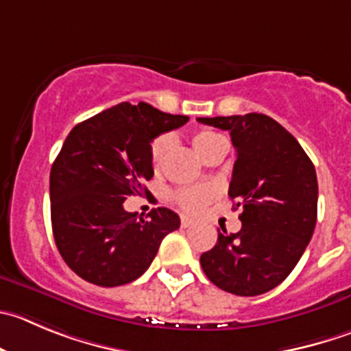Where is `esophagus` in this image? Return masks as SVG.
<instances>
[{
    "mask_svg": "<svg viewBox=\"0 0 351 351\" xmlns=\"http://www.w3.org/2000/svg\"><path fill=\"white\" fill-rule=\"evenodd\" d=\"M193 223H195V220H193L191 217H186V215L181 217V226H182V228H191Z\"/></svg>",
    "mask_w": 351,
    "mask_h": 351,
    "instance_id": "obj_1",
    "label": "esophagus"
}]
</instances>
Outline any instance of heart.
Wrapping results in <instances>:
<instances>
[{"instance_id":"b5f03b06","label":"heart","mask_w":351,"mask_h":351,"mask_svg":"<svg viewBox=\"0 0 351 351\" xmlns=\"http://www.w3.org/2000/svg\"><path fill=\"white\" fill-rule=\"evenodd\" d=\"M223 138L213 131H198L191 136V143L195 146L196 153L202 156L203 160L210 155L213 148L219 143H222ZM172 145V138L169 134H160L158 138L153 139L152 146H149V162L155 172L162 169L163 162H165L167 152ZM213 198V189L208 186H191V188H181L178 191H173V199L186 212H198L202 210L210 199Z\"/></svg>"}]
</instances>
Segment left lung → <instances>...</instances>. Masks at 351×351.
<instances>
[{"mask_svg":"<svg viewBox=\"0 0 351 351\" xmlns=\"http://www.w3.org/2000/svg\"><path fill=\"white\" fill-rule=\"evenodd\" d=\"M231 132L236 162L229 196L241 206V231L219 232L199 256L206 278L223 291L256 296L289 276L317 222V173L300 143L263 113L199 117Z\"/></svg>","mask_w":351,"mask_h":351,"instance_id":"obj_1","label":"left lung"}]
</instances>
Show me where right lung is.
Segmentation results:
<instances>
[{"label":"right lung","instance_id":"right-lung-1","mask_svg":"<svg viewBox=\"0 0 351 351\" xmlns=\"http://www.w3.org/2000/svg\"><path fill=\"white\" fill-rule=\"evenodd\" d=\"M148 103H120L70 131L51 165L49 199L56 248L84 281L113 288L146 272L181 219L153 208L148 219L123 210L131 195L148 191L149 146L158 134L188 122Z\"/></svg>","mask_w":351,"mask_h":351}]
</instances>
